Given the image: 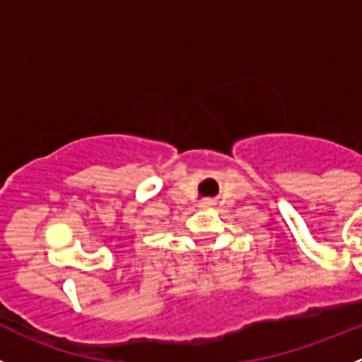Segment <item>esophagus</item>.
<instances>
[{"label": "esophagus", "instance_id": "obj_1", "mask_svg": "<svg viewBox=\"0 0 362 362\" xmlns=\"http://www.w3.org/2000/svg\"><path fill=\"white\" fill-rule=\"evenodd\" d=\"M211 205H214V202H212V200H204L200 204V207H211Z\"/></svg>", "mask_w": 362, "mask_h": 362}]
</instances>
